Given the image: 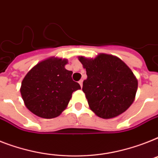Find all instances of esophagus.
Here are the masks:
<instances>
[{
    "label": "esophagus",
    "mask_w": 158,
    "mask_h": 158,
    "mask_svg": "<svg viewBox=\"0 0 158 158\" xmlns=\"http://www.w3.org/2000/svg\"><path fill=\"white\" fill-rule=\"evenodd\" d=\"M79 85H80V87L82 88V87H83V80H82V79L81 80H79Z\"/></svg>",
    "instance_id": "34e87169"
}]
</instances>
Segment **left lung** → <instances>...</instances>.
<instances>
[{"label": "left lung", "instance_id": "obj_1", "mask_svg": "<svg viewBox=\"0 0 158 158\" xmlns=\"http://www.w3.org/2000/svg\"><path fill=\"white\" fill-rule=\"evenodd\" d=\"M88 78L83 81L91 110L102 118H112L134 102L138 81L130 68L113 55L100 53L95 58L79 57Z\"/></svg>", "mask_w": 158, "mask_h": 158}]
</instances>
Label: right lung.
<instances>
[{"label": "right lung", "instance_id": "1", "mask_svg": "<svg viewBox=\"0 0 158 158\" xmlns=\"http://www.w3.org/2000/svg\"><path fill=\"white\" fill-rule=\"evenodd\" d=\"M67 59L51 57L31 69L22 81V98L26 107L36 116L53 118L67 107L73 92L81 89L73 81L72 71L65 66Z\"/></svg>", "mask_w": 158, "mask_h": 158}]
</instances>
